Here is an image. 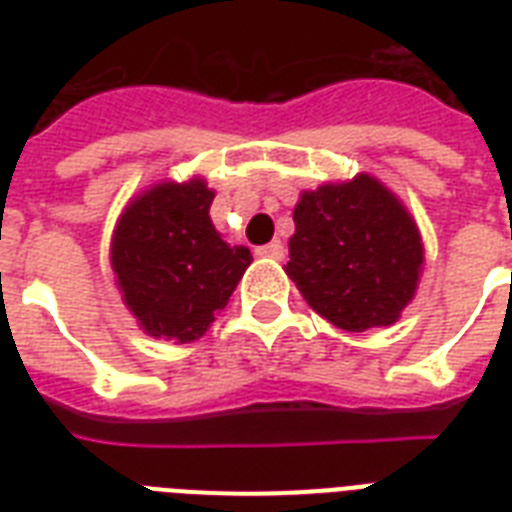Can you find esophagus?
I'll return each mask as SVG.
<instances>
[{
	"mask_svg": "<svg viewBox=\"0 0 512 512\" xmlns=\"http://www.w3.org/2000/svg\"><path fill=\"white\" fill-rule=\"evenodd\" d=\"M257 255L271 257V260H281V257H284V244H281V241H271V244H263V247H257Z\"/></svg>",
	"mask_w": 512,
	"mask_h": 512,
	"instance_id": "esophagus-1",
	"label": "esophagus"
}]
</instances>
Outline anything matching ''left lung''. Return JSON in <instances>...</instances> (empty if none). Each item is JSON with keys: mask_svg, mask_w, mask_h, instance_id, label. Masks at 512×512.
I'll return each mask as SVG.
<instances>
[{"mask_svg": "<svg viewBox=\"0 0 512 512\" xmlns=\"http://www.w3.org/2000/svg\"><path fill=\"white\" fill-rule=\"evenodd\" d=\"M422 268L417 225L374 177L305 191L289 239V279L335 327H388L414 297Z\"/></svg>", "mask_w": 512, "mask_h": 512, "instance_id": "left-lung-1", "label": "left lung"}]
</instances>
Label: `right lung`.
<instances>
[{
  "label": "right lung",
  "instance_id": "1",
  "mask_svg": "<svg viewBox=\"0 0 512 512\" xmlns=\"http://www.w3.org/2000/svg\"><path fill=\"white\" fill-rule=\"evenodd\" d=\"M215 193L204 180L162 183L124 209L111 265L140 327L151 337L191 342L207 332L252 263L209 220Z\"/></svg>",
  "mask_w": 512,
  "mask_h": 512
}]
</instances>
